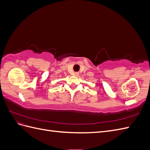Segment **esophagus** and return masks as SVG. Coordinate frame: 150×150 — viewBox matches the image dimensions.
I'll use <instances>...</instances> for the list:
<instances>
[{
  "label": "esophagus",
  "mask_w": 150,
  "mask_h": 150,
  "mask_svg": "<svg viewBox=\"0 0 150 150\" xmlns=\"http://www.w3.org/2000/svg\"><path fill=\"white\" fill-rule=\"evenodd\" d=\"M75 74V76H77V75H78V73H74Z\"/></svg>",
  "instance_id": "esophagus-1"
}]
</instances>
